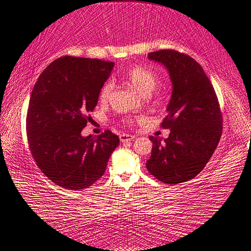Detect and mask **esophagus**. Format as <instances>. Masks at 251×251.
I'll return each mask as SVG.
<instances>
[{
  "instance_id": "obj_1",
  "label": "esophagus",
  "mask_w": 251,
  "mask_h": 251,
  "mask_svg": "<svg viewBox=\"0 0 251 251\" xmlns=\"http://www.w3.org/2000/svg\"><path fill=\"white\" fill-rule=\"evenodd\" d=\"M120 138H121V142H122V143H126V142H128V141H133V139H135L136 137H135L134 135L122 134V135L120 136Z\"/></svg>"
}]
</instances>
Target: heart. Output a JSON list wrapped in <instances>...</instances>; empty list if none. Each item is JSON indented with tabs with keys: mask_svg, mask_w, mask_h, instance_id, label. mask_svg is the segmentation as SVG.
<instances>
[{
	"mask_svg": "<svg viewBox=\"0 0 251 251\" xmlns=\"http://www.w3.org/2000/svg\"><path fill=\"white\" fill-rule=\"evenodd\" d=\"M124 78L127 83H129L135 90H137L143 95H148L155 90L159 83V77L154 71L143 65H135L126 72ZM114 90V82L108 79L105 82L100 91V100L101 103H106L109 100L112 92ZM127 123L129 121L127 120Z\"/></svg>",
	"mask_w": 251,
	"mask_h": 251,
	"instance_id": "obj_1",
	"label": "heart"
}]
</instances>
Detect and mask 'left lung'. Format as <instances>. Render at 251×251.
I'll list each match as a JSON object with an SVG mask.
<instances>
[{
	"mask_svg": "<svg viewBox=\"0 0 251 251\" xmlns=\"http://www.w3.org/2000/svg\"><path fill=\"white\" fill-rule=\"evenodd\" d=\"M166 67L173 84L163 128L171 129L161 142L152 137V150L146 167L165 184L193 179L206 166L220 141L223 115L216 92L202 67L189 55L174 50L148 54Z\"/></svg>",
	"mask_w": 251,
	"mask_h": 251,
	"instance_id": "left-lung-1",
	"label": "left lung"
}]
</instances>
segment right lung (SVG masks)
I'll use <instances>...</instances> for the list:
<instances>
[{
    "instance_id": "obj_1",
    "label": "right lung",
    "mask_w": 251,
    "mask_h": 251,
    "mask_svg": "<svg viewBox=\"0 0 251 251\" xmlns=\"http://www.w3.org/2000/svg\"><path fill=\"white\" fill-rule=\"evenodd\" d=\"M113 67L99 58L63 56L34 85L26 115L28 147L41 172L63 188L78 190L99 180L120 144L108 129L97 137L80 135Z\"/></svg>"
}]
</instances>
